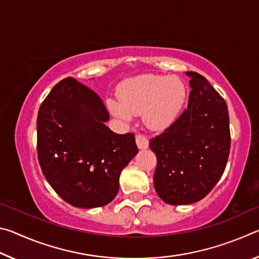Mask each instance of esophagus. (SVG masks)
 <instances>
[{"label":"esophagus","mask_w":259,"mask_h":259,"mask_svg":"<svg viewBox=\"0 0 259 259\" xmlns=\"http://www.w3.org/2000/svg\"><path fill=\"white\" fill-rule=\"evenodd\" d=\"M136 143H137V146L139 148H142V150L148 147V139L146 136H144V135L139 134L136 136Z\"/></svg>","instance_id":"esophagus-1"}]
</instances>
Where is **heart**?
Wrapping results in <instances>:
<instances>
[{
    "mask_svg": "<svg viewBox=\"0 0 259 259\" xmlns=\"http://www.w3.org/2000/svg\"><path fill=\"white\" fill-rule=\"evenodd\" d=\"M119 100L108 99L107 107L122 120L133 119L143 112L144 122L151 129L169 126L181 113L187 97V88L176 76L144 74L121 83Z\"/></svg>",
    "mask_w": 259,
    "mask_h": 259,
    "instance_id": "1",
    "label": "heart"
}]
</instances>
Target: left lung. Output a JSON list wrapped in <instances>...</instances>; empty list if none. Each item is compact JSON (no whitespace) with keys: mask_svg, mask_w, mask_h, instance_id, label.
Masks as SVG:
<instances>
[{"mask_svg":"<svg viewBox=\"0 0 259 259\" xmlns=\"http://www.w3.org/2000/svg\"><path fill=\"white\" fill-rule=\"evenodd\" d=\"M192 88L187 108L151 138L156 155L154 186L169 204L202 200L224 174L231 148L229 109L207 78L186 72Z\"/></svg>","mask_w":259,"mask_h":259,"instance_id":"left-lung-1","label":"left lung"}]
</instances>
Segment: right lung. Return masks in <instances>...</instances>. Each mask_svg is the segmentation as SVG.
<instances>
[{"label": "right lung", "instance_id": "obj_1", "mask_svg": "<svg viewBox=\"0 0 259 259\" xmlns=\"http://www.w3.org/2000/svg\"><path fill=\"white\" fill-rule=\"evenodd\" d=\"M99 96L75 78L57 83L37 114V159L48 183L77 208L103 207L119 192L121 171L137 154L135 135L105 122Z\"/></svg>", "mask_w": 259, "mask_h": 259}]
</instances>
